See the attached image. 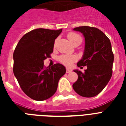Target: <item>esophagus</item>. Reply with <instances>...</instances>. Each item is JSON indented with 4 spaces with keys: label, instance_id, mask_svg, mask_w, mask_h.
Segmentation results:
<instances>
[{
    "label": "esophagus",
    "instance_id": "obj_1",
    "mask_svg": "<svg viewBox=\"0 0 126 126\" xmlns=\"http://www.w3.org/2000/svg\"><path fill=\"white\" fill-rule=\"evenodd\" d=\"M71 71H72V70H71V69H69V68H67V69H66V73H71Z\"/></svg>",
    "mask_w": 126,
    "mask_h": 126
}]
</instances>
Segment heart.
Instances as JSON below:
<instances>
[{
  "instance_id": "obj_1",
  "label": "heart",
  "mask_w": 126,
  "mask_h": 126,
  "mask_svg": "<svg viewBox=\"0 0 126 126\" xmlns=\"http://www.w3.org/2000/svg\"><path fill=\"white\" fill-rule=\"evenodd\" d=\"M67 38L71 43L74 44L75 43H77L78 42H82V37H81L79 34L75 33V32H71L68 33L67 34ZM76 57L75 56H72V55H61L59 58V61L65 65H71V63L73 61H76Z\"/></svg>"
}]
</instances>
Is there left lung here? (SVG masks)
<instances>
[{
  "label": "left lung",
  "mask_w": 126,
  "mask_h": 126,
  "mask_svg": "<svg viewBox=\"0 0 126 126\" xmlns=\"http://www.w3.org/2000/svg\"><path fill=\"white\" fill-rule=\"evenodd\" d=\"M74 31L85 38V48L78 67L87 66L84 72L75 70L79 76L73 85L75 92L85 97H92L102 92L111 79L114 54L109 38L95 27L82 26Z\"/></svg>",
  "instance_id": "obj_1"
}]
</instances>
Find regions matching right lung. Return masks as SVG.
I'll list each match as a JSON object with an SVG mask.
<instances>
[{"mask_svg":"<svg viewBox=\"0 0 126 126\" xmlns=\"http://www.w3.org/2000/svg\"><path fill=\"white\" fill-rule=\"evenodd\" d=\"M61 32L62 29H34L25 34L15 48L14 74L23 92L32 99L44 101L51 97L57 90L59 79L66 73L60 63L51 67L44 65Z\"/></svg>","mask_w":126,"mask_h":126,"instance_id":"1","label":"right lung"}]
</instances>
